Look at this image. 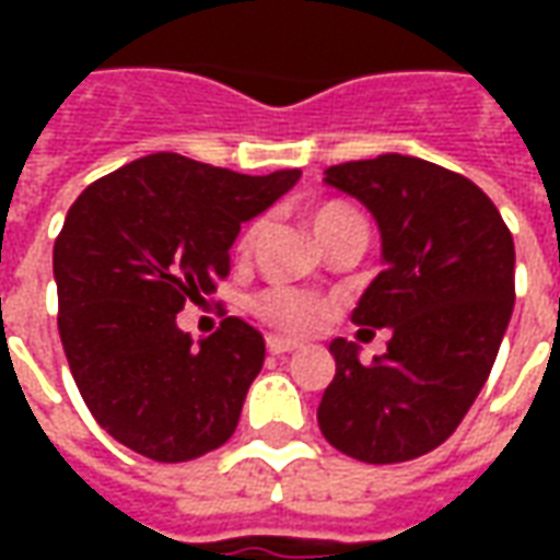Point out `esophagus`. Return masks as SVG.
Returning <instances> with one entry per match:
<instances>
[{"label":"esophagus","instance_id":"34e87169","mask_svg":"<svg viewBox=\"0 0 560 560\" xmlns=\"http://www.w3.org/2000/svg\"><path fill=\"white\" fill-rule=\"evenodd\" d=\"M296 348H300V345L291 339H279V336H269L267 339V351L276 353V357H281V353H293Z\"/></svg>","mask_w":560,"mask_h":560}]
</instances>
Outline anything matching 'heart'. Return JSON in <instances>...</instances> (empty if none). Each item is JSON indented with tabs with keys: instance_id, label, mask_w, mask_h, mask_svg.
I'll list each match as a JSON object with an SVG mask.
<instances>
[{
	"instance_id": "b5f03b06",
	"label": "heart",
	"mask_w": 560,
	"mask_h": 560,
	"mask_svg": "<svg viewBox=\"0 0 560 560\" xmlns=\"http://www.w3.org/2000/svg\"><path fill=\"white\" fill-rule=\"evenodd\" d=\"M348 219H360L348 203H324L312 212V228H315L317 240L324 236L327 231H332L336 224ZM257 228H248L243 236V245H248L255 240ZM255 315L260 320H267L269 327L281 329V332H291V336H303V332H312V329L327 317L329 305L317 296H308L303 291H293V288H267L264 293H257L255 303Z\"/></svg>"
}]
</instances>
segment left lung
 Masks as SVG:
<instances>
[{
    "instance_id": "obj_1",
    "label": "left lung",
    "mask_w": 560,
    "mask_h": 560,
    "mask_svg": "<svg viewBox=\"0 0 560 560\" xmlns=\"http://www.w3.org/2000/svg\"><path fill=\"white\" fill-rule=\"evenodd\" d=\"M324 183L375 215L384 269L351 320L389 341L360 363L353 341L332 339L317 425L345 456L408 462L456 432L492 372L516 300L513 236L470 179L413 155L345 161Z\"/></svg>"
}]
</instances>
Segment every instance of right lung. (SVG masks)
Returning a JSON list of instances; mask_svg holds the SVG:
<instances>
[{
	"mask_svg": "<svg viewBox=\"0 0 560 560\" xmlns=\"http://www.w3.org/2000/svg\"><path fill=\"white\" fill-rule=\"evenodd\" d=\"M296 179L155 152L95 179L68 209L54 245L59 339L86 408L119 444L188 462L231 438L264 336L228 317L195 345L176 315L215 291L240 224Z\"/></svg>",
	"mask_w": 560,
	"mask_h": 560,
	"instance_id": "right-lung-1",
	"label": "right lung"
}]
</instances>
